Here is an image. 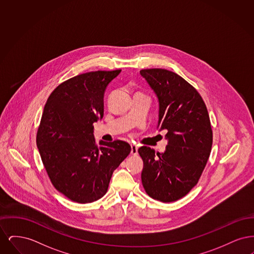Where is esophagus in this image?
<instances>
[{
    "label": "esophagus",
    "instance_id": "1",
    "mask_svg": "<svg viewBox=\"0 0 254 254\" xmlns=\"http://www.w3.org/2000/svg\"><path fill=\"white\" fill-rule=\"evenodd\" d=\"M131 154L132 155H137V153H138V147H137V145H131Z\"/></svg>",
    "mask_w": 254,
    "mask_h": 254
}]
</instances>
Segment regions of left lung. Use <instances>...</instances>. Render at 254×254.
Here are the masks:
<instances>
[{
	"mask_svg": "<svg viewBox=\"0 0 254 254\" xmlns=\"http://www.w3.org/2000/svg\"><path fill=\"white\" fill-rule=\"evenodd\" d=\"M140 74L157 97V128L168 130L165 152L149 146L138 149L144 162L142 184L151 198L174 202L196 186L209 157L208 112L198 91L178 74L162 68L142 69Z\"/></svg>",
	"mask_w": 254,
	"mask_h": 254,
	"instance_id": "left-lung-1",
	"label": "left lung"
}]
</instances>
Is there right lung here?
I'll return each instance as SVG.
<instances>
[{"label":"right lung","mask_w":254,"mask_h":254,"mask_svg":"<svg viewBox=\"0 0 254 254\" xmlns=\"http://www.w3.org/2000/svg\"><path fill=\"white\" fill-rule=\"evenodd\" d=\"M121 72L92 71L75 76L50 94L37 132V147L50 181L71 201L92 203L107 193L112 173L129 154L124 141L98 146L93 123L104 116V96Z\"/></svg>","instance_id":"1"}]
</instances>
